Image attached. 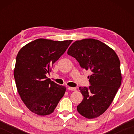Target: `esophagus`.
<instances>
[{
    "label": "esophagus",
    "mask_w": 134,
    "mask_h": 134,
    "mask_svg": "<svg viewBox=\"0 0 134 134\" xmlns=\"http://www.w3.org/2000/svg\"><path fill=\"white\" fill-rule=\"evenodd\" d=\"M69 90H70V91H76L77 90V89L76 88V87H69L68 88Z\"/></svg>",
    "instance_id": "34e87169"
}]
</instances>
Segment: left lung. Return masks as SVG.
<instances>
[{
  "mask_svg": "<svg viewBox=\"0 0 134 134\" xmlns=\"http://www.w3.org/2000/svg\"><path fill=\"white\" fill-rule=\"evenodd\" d=\"M67 54L91 73L88 77L90 86L79 87L83 99L77 107V111L89 119L98 117L108 108L120 87L119 58L113 49L92 38L74 42Z\"/></svg>",
  "mask_w": 134,
  "mask_h": 134,
  "instance_id": "obj_1",
  "label": "left lung"
}]
</instances>
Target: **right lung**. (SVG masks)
<instances>
[{
	"mask_svg": "<svg viewBox=\"0 0 134 134\" xmlns=\"http://www.w3.org/2000/svg\"><path fill=\"white\" fill-rule=\"evenodd\" d=\"M72 41L40 38L18 52L14 70L17 90L24 104L35 114H51L64 96L66 87L48 79L46 74Z\"/></svg>",
	"mask_w": 134,
	"mask_h": 134,
	"instance_id": "right-lung-1",
	"label": "right lung"
}]
</instances>
